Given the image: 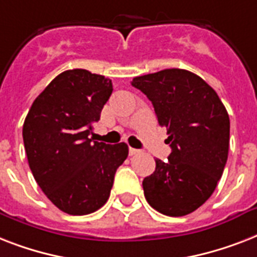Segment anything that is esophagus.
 I'll use <instances>...</instances> for the list:
<instances>
[{
	"label": "esophagus",
	"instance_id": "34e87169",
	"mask_svg": "<svg viewBox=\"0 0 257 257\" xmlns=\"http://www.w3.org/2000/svg\"><path fill=\"white\" fill-rule=\"evenodd\" d=\"M140 152L139 149H135V148H129V156H135L137 153Z\"/></svg>",
	"mask_w": 257,
	"mask_h": 257
}]
</instances>
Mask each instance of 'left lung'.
Instances as JSON below:
<instances>
[{
	"mask_svg": "<svg viewBox=\"0 0 257 257\" xmlns=\"http://www.w3.org/2000/svg\"><path fill=\"white\" fill-rule=\"evenodd\" d=\"M132 85L152 101L172 148L168 161L156 159L143 181L145 199L163 215H188L211 197L227 164V109L203 78L184 69L135 77Z\"/></svg>",
	"mask_w": 257,
	"mask_h": 257,
	"instance_id": "1",
	"label": "left lung"
}]
</instances>
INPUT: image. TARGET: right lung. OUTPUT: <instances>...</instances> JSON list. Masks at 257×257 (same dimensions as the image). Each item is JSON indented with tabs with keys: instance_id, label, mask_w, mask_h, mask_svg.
<instances>
[{
	"instance_id": "1",
	"label": "right lung",
	"mask_w": 257,
	"mask_h": 257,
	"mask_svg": "<svg viewBox=\"0 0 257 257\" xmlns=\"http://www.w3.org/2000/svg\"><path fill=\"white\" fill-rule=\"evenodd\" d=\"M113 92L112 81L85 69L58 74L33 101L22 137L30 171L52 203L69 215H88L109 199L125 143L89 139Z\"/></svg>"
}]
</instances>
